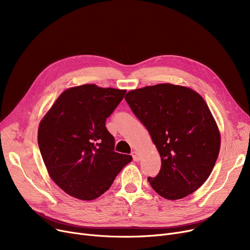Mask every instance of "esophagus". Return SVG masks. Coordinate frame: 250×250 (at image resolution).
<instances>
[{
  "label": "esophagus",
  "instance_id": "34e87169",
  "mask_svg": "<svg viewBox=\"0 0 250 250\" xmlns=\"http://www.w3.org/2000/svg\"><path fill=\"white\" fill-rule=\"evenodd\" d=\"M132 156H133V159H134V161H139L140 159H141V155H140V153H138V152H133V154H132Z\"/></svg>",
  "mask_w": 250,
  "mask_h": 250
}]
</instances>
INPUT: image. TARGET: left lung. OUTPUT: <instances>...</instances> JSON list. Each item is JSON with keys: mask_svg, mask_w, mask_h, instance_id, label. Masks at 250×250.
I'll use <instances>...</instances> for the list:
<instances>
[{"mask_svg": "<svg viewBox=\"0 0 250 250\" xmlns=\"http://www.w3.org/2000/svg\"><path fill=\"white\" fill-rule=\"evenodd\" d=\"M125 100L159 152L161 169L148 177L166 200L186 198L208 178L220 152L218 125L194 90L169 83L130 90Z\"/></svg>", "mask_w": 250, "mask_h": 250, "instance_id": "1", "label": "left lung"}]
</instances>
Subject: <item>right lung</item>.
Segmentation results:
<instances>
[{
	"label": "right lung",
	"instance_id": "obj_1",
	"mask_svg": "<svg viewBox=\"0 0 250 250\" xmlns=\"http://www.w3.org/2000/svg\"><path fill=\"white\" fill-rule=\"evenodd\" d=\"M126 90L85 84L64 90L39 123L37 140L48 175L65 193L97 199L132 156L114 152L105 121Z\"/></svg>",
	"mask_w": 250,
	"mask_h": 250
}]
</instances>
